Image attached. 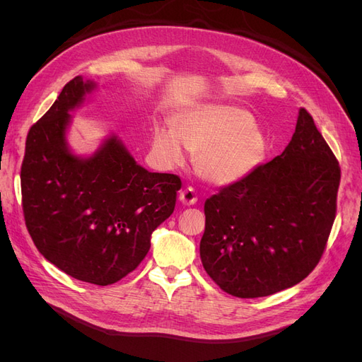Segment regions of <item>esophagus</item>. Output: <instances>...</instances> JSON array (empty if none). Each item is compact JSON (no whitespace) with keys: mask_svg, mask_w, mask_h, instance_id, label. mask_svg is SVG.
<instances>
[{"mask_svg":"<svg viewBox=\"0 0 362 362\" xmlns=\"http://www.w3.org/2000/svg\"><path fill=\"white\" fill-rule=\"evenodd\" d=\"M180 201L184 205H194L198 202V196H196V192L192 187H187L180 193Z\"/></svg>","mask_w":362,"mask_h":362,"instance_id":"34e87169","label":"esophagus"}]
</instances>
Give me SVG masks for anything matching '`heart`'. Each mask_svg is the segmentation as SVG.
<instances>
[{"mask_svg": "<svg viewBox=\"0 0 362 362\" xmlns=\"http://www.w3.org/2000/svg\"><path fill=\"white\" fill-rule=\"evenodd\" d=\"M152 148L164 168L181 166L185 148L196 156L194 168L201 178L225 185L243 180L258 166L267 141L243 108L206 105L181 116L178 131L157 128Z\"/></svg>", "mask_w": 362, "mask_h": 362, "instance_id": "b5f03b06", "label": "heart"}]
</instances>
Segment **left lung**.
<instances>
[{
    "instance_id": "obj_1",
    "label": "left lung",
    "mask_w": 362,
    "mask_h": 362,
    "mask_svg": "<svg viewBox=\"0 0 362 362\" xmlns=\"http://www.w3.org/2000/svg\"><path fill=\"white\" fill-rule=\"evenodd\" d=\"M341 178L332 149L300 108L281 156L205 201L201 259L225 293L252 299L305 279L319 264Z\"/></svg>"
}]
</instances>
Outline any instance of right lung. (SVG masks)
I'll list each match as a JSON object with an SVG mask.
<instances>
[{"label": "right lung", "mask_w": 362, "mask_h": 362, "mask_svg": "<svg viewBox=\"0 0 362 362\" xmlns=\"http://www.w3.org/2000/svg\"><path fill=\"white\" fill-rule=\"evenodd\" d=\"M93 86L75 76L31 125L21 193L25 226L40 254L75 279L110 286L146 257L151 234L175 210L181 180L139 166L116 137L90 158L71 154L68 112Z\"/></svg>", "instance_id": "right-lung-1"}]
</instances>
